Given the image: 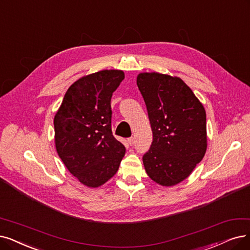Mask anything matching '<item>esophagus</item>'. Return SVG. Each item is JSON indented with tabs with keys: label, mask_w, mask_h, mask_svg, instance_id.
Returning <instances> with one entry per match:
<instances>
[{
	"label": "esophagus",
	"mask_w": 250,
	"mask_h": 250,
	"mask_svg": "<svg viewBox=\"0 0 250 250\" xmlns=\"http://www.w3.org/2000/svg\"><path fill=\"white\" fill-rule=\"evenodd\" d=\"M128 144L130 145V146H132V145L134 144V137H133V136H131V137H129V138H128Z\"/></svg>",
	"instance_id": "esophagus-1"
}]
</instances>
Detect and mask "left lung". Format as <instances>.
<instances>
[{
    "label": "left lung",
    "mask_w": 250,
    "mask_h": 250,
    "mask_svg": "<svg viewBox=\"0 0 250 250\" xmlns=\"http://www.w3.org/2000/svg\"><path fill=\"white\" fill-rule=\"evenodd\" d=\"M136 83L153 131L152 145L143 156L146 171L159 185L174 186L191 174L205 155V109L179 78L144 73Z\"/></svg>",
    "instance_id": "8db88e82"
}]
</instances>
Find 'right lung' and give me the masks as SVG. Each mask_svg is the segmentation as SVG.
Wrapping results in <instances>:
<instances>
[{"instance_id": "right-lung-1", "label": "right lung", "mask_w": 250, "mask_h": 250, "mask_svg": "<svg viewBox=\"0 0 250 250\" xmlns=\"http://www.w3.org/2000/svg\"><path fill=\"white\" fill-rule=\"evenodd\" d=\"M124 78L122 71L105 69L79 79L54 117L57 154L87 187H99L113 177L125 155L124 145L112 132L111 107Z\"/></svg>"}]
</instances>
